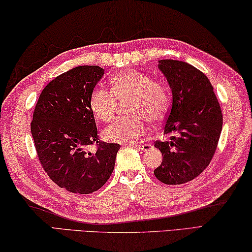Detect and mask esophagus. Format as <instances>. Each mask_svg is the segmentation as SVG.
Returning a JSON list of instances; mask_svg holds the SVG:
<instances>
[{
  "mask_svg": "<svg viewBox=\"0 0 252 252\" xmlns=\"http://www.w3.org/2000/svg\"><path fill=\"white\" fill-rule=\"evenodd\" d=\"M136 148L138 149V151H144V152H146V151H149V149H151L153 146L151 144H148V143H145V144H138V145H136L135 146Z\"/></svg>",
  "mask_w": 252,
  "mask_h": 252,
  "instance_id": "esophagus-1",
  "label": "esophagus"
}]
</instances>
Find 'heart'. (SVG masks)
I'll list each match as a JSON object with an SVG mask.
<instances>
[{
	"mask_svg": "<svg viewBox=\"0 0 252 252\" xmlns=\"http://www.w3.org/2000/svg\"><path fill=\"white\" fill-rule=\"evenodd\" d=\"M110 90L96 88L90 96V108L100 122L112 121L121 104H127L129 117L117 118L103 130L109 143L133 144L147 131V122L164 121L171 105V90L165 79L153 78L138 69L113 75Z\"/></svg>",
	"mask_w": 252,
	"mask_h": 252,
	"instance_id": "1",
	"label": "heart"
}]
</instances>
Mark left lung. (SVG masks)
Wrapping results in <instances>:
<instances>
[{"label": "left lung", "instance_id": "1", "mask_svg": "<svg viewBox=\"0 0 252 252\" xmlns=\"http://www.w3.org/2000/svg\"><path fill=\"white\" fill-rule=\"evenodd\" d=\"M158 67L169 83L173 103L164 126V135L171 137L155 142L164 157L154 174L166 185H180L198 177L213 159L222 113L213 85L201 70L176 60H161Z\"/></svg>", "mask_w": 252, "mask_h": 252}]
</instances>
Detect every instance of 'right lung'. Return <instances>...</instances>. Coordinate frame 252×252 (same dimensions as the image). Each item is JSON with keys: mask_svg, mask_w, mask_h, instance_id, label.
Returning <instances> with one entry per match:
<instances>
[{"mask_svg": "<svg viewBox=\"0 0 252 252\" xmlns=\"http://www.w3.org/2000/svg\"><path fill=\"white\" fill-rule=\"evenodd\" d=\"M104 69L77 66L44 87L31 123L35 149L43 169L61 188L92 193L104 186L115 166L119 144L101 142L97 135L90 96ZM91 144L96 152H87Z\"/></svg>", "mask_w": 252, "mask_h": 252, "instance_id": "obj_1", "label": "right lung"}]
</instances>
